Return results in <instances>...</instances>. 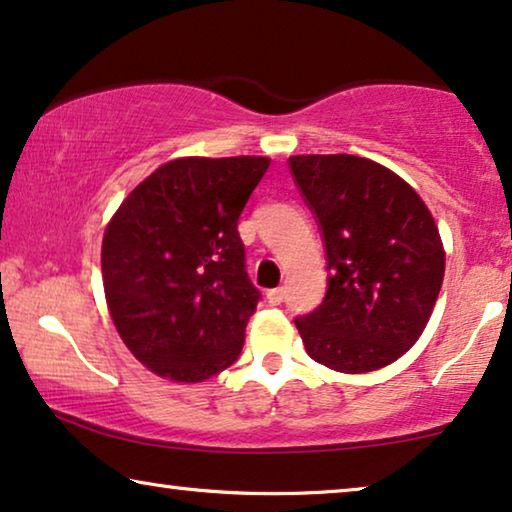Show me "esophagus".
Returning a JSON list of instances; mask_svg holds the SVG:
<instances>
[{
	"instance_id": "esophagus-1",
	"label": "esophagus",
	"mask_w": 512,
	"mask_h": 512,
	"mask_svg": "<svg viewBox=\"0 0 512 512\" xmlns=\"http://www.w3.org/2000/svg\"><path fill=\"white\" fill-rule=\"evenodd\" d=\"M283 299H285L283 287H273V290L266 292V301H269L271 306H280V304H283Z\"/></svg>"
}]
</instances>
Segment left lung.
Masks as SVG:
<instances>
[{
  "label": "left lung",
  "instance_id": "1",
  "mask_svg": "<svg viewBox=\"0 0 512 512\" xmlns=\"http://www.w3.org/2000/svg\"><path fill=\"white\" fill-rule=\"evenodd\" d=\"M290 171L329 271L322 304L294 320L306 352L341 373L383 369L415 345L441 292L436 222L413 187L366 157L294 155Z\"/></svg>",
  "mask_w": 512,
  "mask_h": 512
}]
</instances>
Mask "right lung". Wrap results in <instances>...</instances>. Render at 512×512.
<instances>
[{
  "label": "right lung",
  "instance_id": "obj_1",
  "mask_svg": "<svg viewBox=\"0 0 512 512\" xmlns=\"http://www.w3.org/2000/svg\"><path fill=\"white\" fill-rule=\"evenodd\" d=\"M269 157H181L136 185L104 232L113 325L157 376L201 383L241 355L259 294L239 215Z\"/></svg>",
  "mask_w": 512,
  "mask_h": 512
}]
</instances>
